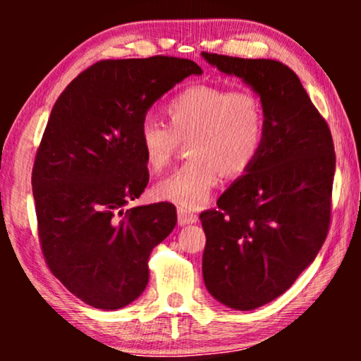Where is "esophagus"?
<instances>
[{"mask_svg": "<svg viewBox=\"0 0 361 361\" xmlns=\"http://www.w3.org/2000/svg\"><path fill=\"white\" fill-rule=\"evenodd\" d=\"M177 221H179L180 226L197 224V215L194 214V212H190V210L179 209V210H177Z\"/></svg>", "mask_w": 361, "mask_h": 361, "instance_id": "esophagus-1", "label": "esophagus"}]
</instances>
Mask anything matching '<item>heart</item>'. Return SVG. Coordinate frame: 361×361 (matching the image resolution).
<instances>
[{"mask_svg": "<svg viewBox=\"0 0 361 361\" xmlns=\"http://www.w3.org/2000/svg\"><path fill=\"white\" fill-rule=\"evenodd\" d=\"M167 126L142 121L137 133L147 169L159 172L169 164L179 141H187L190 159L157 182L154 195L180 209H199L221 180L243 174L253 166L264 137V115L250 90L194 85L164 105Z\"/></svg>", "mask_w": 361, "mask_h": 361, "instance_id": "1", "label": "heart"}]
</instances>
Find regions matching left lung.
Wrapping results in <instances>:
<instances>
[{
	"instance_id": "left-lung-1",
	"label": "left lung",
	"mask_w": 361,
	"mask_h": 361,
	"mask_svg": "<svg viewBox=\"0 0 361 361\" xmlns=\"http://www.w3.org/2000/svg\"><path fill=\"white\" fill-rule=\"evenodd\" d=\"M259 97L264 137L253 166L200 214L205 288L220 304L253 310L286 293L322 248L335 152L327 123L299 77L269 59L202 52Z\"/></svg>"
}]
</instances>
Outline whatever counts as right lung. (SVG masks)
<instances>
[{"mask_svg":"<svg viewBox=\"0 0 361 361\" xmlns=\"http://www.w3.org/2000/svg\"><path fill=\"white\" fill-rule=\"evenodd\" d=\"M202 71L189 59L102 61L57 98L32 169L44 258L92 307L116 310L149 279L147 259L177 224L169 202L125 210L149 182L137 133L159 98Z\"/></svg>","mask_w":361,"mask_h":361,"instance_id":"add662e5","label":"right lung"}]
</instances>
